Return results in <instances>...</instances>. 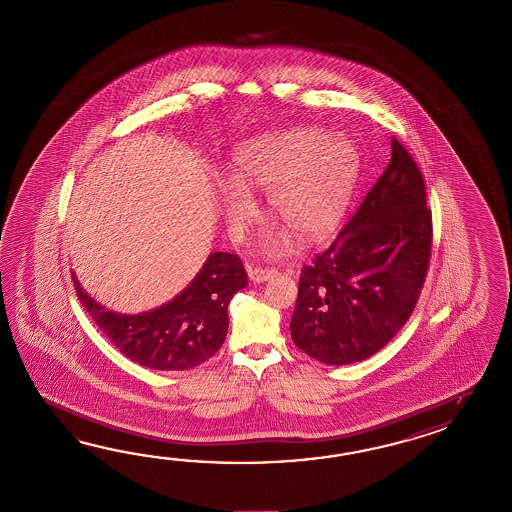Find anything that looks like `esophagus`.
I'll list each match as a JSON object with an SVG mask.
<instances>
[{
	"mask_svg": "<svg viewBox=\"0 0 512 512\" xmlns=\"http://www.w3.org/2000/svg\"><path fill=\"white\" fill-rule=\"evenodd\" d=\"M274 274H276V271L269 269V267H251L249 269V278L252 282H267Z\"/></svg>",
	"mask_w": 512,
	"mask_h": 512,
	"instance_id": "obj_1",
	"label": "esophagus"
}]
</instances>
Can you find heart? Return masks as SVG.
Returning a JSON list of instances; mask_svg holds the SVG:
<instances>
[{
  "label": "heart",
  "instance_id": "obj_1",
  "mask_svg": "<svg viewBox=\"0 0 512 512\" xmlns=\"http://www.w3.org/2000/svg\"><path fill=\"white\" fill-rule=\"evenodd\" d=\"M359 152L342 133L298 126L261 135L236 157V183L223 188V212L230 230L241 234L258 214L252 192L269 194L282 223L263 230L256 247L283 256L294 234L318 241L337 229L359 177Z\"/></svg>",
  "mask_w": 512,
  "mask_h": 512
}]
</instances>
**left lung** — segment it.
Masks as SVG:
<instances>
[{
    "label": "left lung",
    "mask_w": 512,
    "mask_h": 512,
    "mask_svg": "<svg viewBox=\"0 0 512 512\" xmlns=\"http://www.w3.org/2000/svg\"><path fill=\"white\" fill-rule=\"evenodd\" d=\"M432 210L414 157L392 159L326 251L300 272L291 338L329 366L368 359L414 313L432 256Z\"/></svg>",
    "instance_id": "8db88e82"
}]
</instances>
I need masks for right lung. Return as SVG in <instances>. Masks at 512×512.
<instances>
[{
    "mask_svg": "<svg viewBox=\"0 0 512 512\" xmlns=\"http://www.w3.org/2000/svg\"><path fill=\"white\" fill-rule=\"evenodd\" d=\"M73 282L78 300L122 355L150 370L183 371L203 364L223 346L227 309L247 285V272L238 254L214 252L183 293L141 315L108 311L87 296L75 276Z\"/></svg>",
    "mask_w": 512,
    "mask_h": 512,
    "instance_id": "add662e5",
    "label": "right lung"
}]
</instances>
